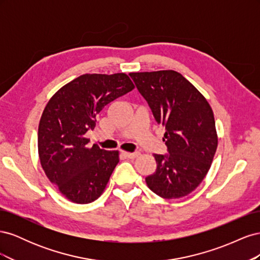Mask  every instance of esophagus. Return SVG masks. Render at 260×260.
<instances>
[{"label":"esophagus","mask_w":260,"mask_h":260,"mask_svg":"<svg viewBox=\"0 0 260 260\" xmlns=\"http://www.w3.org/2000/svg\"><path fill=\"white\" fill-rule=\"evenodd\" d=\"M123 155L127 157V158H130V159H133L136 158V157H138L140 155L139 152H133V153H129V152H124Z\"/></svg>","instance_id":"esophagus-1"}]
</instances>
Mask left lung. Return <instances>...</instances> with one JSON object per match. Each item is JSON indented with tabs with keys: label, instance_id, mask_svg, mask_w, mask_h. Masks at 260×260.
Segmentation results:
<instances>
[{
	"label": "left lung",
	"instance_id": "8db88e82",
	"mask_svg": "<svg viewBox=\"0 0 260 260\" xmlns=\"http://www.w3.org/2000/svg\"><path fill=\"white\" fill-rule=\"evenodd\" d=\"M165 130L168 154H154L147 186L162 199L190 194L206 177L217 149L214 113L207 100L175 70L129 74Z\"/></svg>",
	"mask_w": 260,
	"mask_h": 260
}]
</instances>
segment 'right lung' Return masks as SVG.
Wrapping results in <instances>:
<instances>
[{
  "instance_id": "obj_1",
  "label": "right lung",
  "mask_w": 260,
  "mask_h": 260,
  "mask_svg": "<svg viewBox=\"0 0 260 260\" xmlns=\"http://www.w3.org/2000/svg\"><path fill=\"white\" fill-rule=\"evenodd\" d=\"M135 89L125 74H85L60 88L46 104L38 130L41 166L69 201L88 204L99 199L119 161L118 151L93 144L85 133L96 115L114 100Z\"/></svg>"
}]
</instances>
